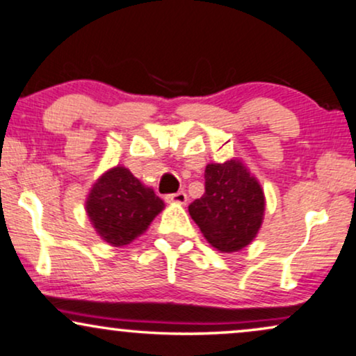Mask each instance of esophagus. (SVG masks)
Instances as JSON below:
<instances>
[{
	"mask_svg": "<svg viewBox=\"0 0 356 356\" xmlns=\"http://www.w3.org/2000/svg\"><path fill=\"white\" fill-rule=\"evenodd\" d=\"M165 202L168 204H179V205H186L187 204V193L186 192H177V193H169L165 195Z\"/></svg>",
	"mask_w": 356,
	"mask_h": 356,
	"instance_id": "34e87169",
	"label": "esophagus"
}]
</instances>
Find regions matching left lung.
Instances as JSON below:
<instances>
[{
	"mask_svg": "<svg viewBox=\"0 0 356 356\" xmlns=\"http://www.w3.org/2000/svg\"><path fill=\"white\" fill-rule=\"evenodd\" d=\"M264 210L263 187L240 159L207 164L205 193L188 205L202 235L222 253H235L254 240Z\"/></svg>",
	"mask_w": 356,
	"mask_h": 356,
	"instance_id": "obj_1",
	"label": "left lung"
}]
</instances>
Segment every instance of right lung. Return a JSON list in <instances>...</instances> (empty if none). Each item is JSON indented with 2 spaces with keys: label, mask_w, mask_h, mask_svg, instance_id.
I'll list each match as a JSON object with an SVG mask.
<instances>
[{
  "label": "right lung",
  "mask_w": 356,
  "mask_h": 356,
  "mask_svg": "<svg viewBox=\"0 0 356 356\" xmlns=\"http://www.w3.org/2000/svg\"><path fill=\"white\" fill-rule=\"evenodd\" d=\"M85 210L97 235L111 246L129 245L147 230L164 202L124 165H115L90 188Z\"/></svg>",
  "instance_id": "obj_1"
}]
</instances>
